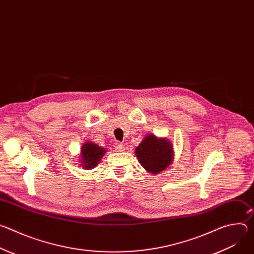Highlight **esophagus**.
<instances>
[{
	"mask_svg": "<svg viewBox=\"0 0 254 254\" xmlns=\"http://www.w3.org/2000/svg\"><path fill=\"white\" fill-rule=\"evenodd\" d=\"M124 144L121 142V141H117L116 143H115V149H116V151H118V152H121V151H123L124 150Z\"/></svg>",
	"mask_w": 254,
	"mask_h": 254,
	"instance_id": "34e87169",
	"label": "esophagus"
}]
</instances>
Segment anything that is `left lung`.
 Instances as JSON below:
<instances>
[{"label":"left lung","mask_w":254,"mask_h":254,"mask_svg":"<svg viewBox=\"0 0 254 254\" xmlns=\"http://www.w3.org/2000/svg\"><path fill=\"white\" fill-rule=\"evenodd\" d=\"M135 156L139 164L149 173L158 174L173 161V146L170 140L148 134L135 148Z\"/></svg>","instance_id":"8db88e82"}]
</instances>
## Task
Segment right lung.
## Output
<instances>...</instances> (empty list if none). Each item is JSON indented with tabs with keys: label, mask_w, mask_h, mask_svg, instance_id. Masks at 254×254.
I'll list each match as a JSON object with an SVG mask.
<instances>
[{
	"label": "right lung",
	"mask_w": 254,
	"mask_h": 254,
	"mask_svg": "<svg viewBox=\"0 0 254 254\" xmlns=\"http://www.w3.org/2000/svg\"><path fill=\"white\" fill-rule=\"evenodd\" d=\"M105 152V149L99 147L98 144L92 141H86L81 148L80 165L86 170L93 169L97 166Z\"/></svg>",
	"instance_id": "obj_1"
}]
</instances>
